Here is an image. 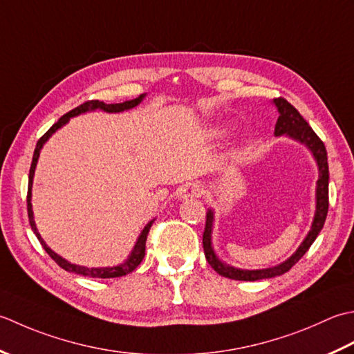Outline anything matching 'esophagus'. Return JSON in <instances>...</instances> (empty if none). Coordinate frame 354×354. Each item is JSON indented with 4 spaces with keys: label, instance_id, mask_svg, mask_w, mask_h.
I'll return each instance as SVG.
<instances>
[{
    "label": "esophagus",
    "instance_id": "34e87169",
    "mask_svg": "<svg viewBox=\"0 0 354 354\" xmlns=\"http://www.w3.org/2000/svg\"><path fill=\"white\" fill-rule=\"evenodd\" d=\"M198 196H201V186L196 182L183 185L182 189H180V192H178L180 198H192V197H198Z\"/></svg>",
    "mask_w": 354,
    "mask_h": 354
}]
</instances>
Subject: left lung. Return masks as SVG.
Instances as JSON below:
<instances>
[{
	"label": "left lung",
	"mask_w": 354,
	"mask_h": 354,
	"mask_svg": "<svg viewBox=\"0 0 354 354\" xmlns=\"http://www.w3.org/2000/svg\"><path fill=\"white\" fill-rule=\"evenodd\" d=\"M273 104L278 108V120L275 125V136H287L290 139L297 140L302 145H306L316 160L319 171V178L316 182V211H315V218L312 223V227H310L307 236L304 241L301 243V246L297 249V252L287 258L284 263L278 266H273V268L268 269H257V270H246V269H238L232 268L226 263H223L221 259L215 255V250L212 248V226H214V211L212 209H207L206 214V226L203 232V249H205V257L207 263L211 264V268L218 273L221 277H226L230 279L236 281H257V279H266V278H273L279 277L283 273L290 270L295 264H297L302 255L306 254L308 248L312 246L316 236L319 235L321 229L326 223L327 212H328V162H327V149L324 147V142L319 139L316 133L310 127L306 119L301 116L299 111L295 108L292 104H288L286 99L278 97L273 99Z\"/></svg>",
	"instance_id": "obj_1"
}]
</instances>
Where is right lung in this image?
Wrapping results in <instances>:
<instances>
[{
	"label": "right lung",
	"instance_id": "obj_1",
	"mask_svg": "<svg viewBox=\"0 0 354 354\" xmlns=\"http://www.w3.org/2000/svg\"><path fill=\"white\" fill-rule=\"evenodd\" d=\"M143 97H145V95H140L139 97H136L133 100H125V102L122 104H104L100 102V100H88V102H85L82 105L76 106L75 110L68 111L67 114H64V116L56 122V124L48 129V131L41 137V139L38 140V143H36V148H35V153H33V158H32V165H30V172H28V191H27V212H28V221H30V226H32V230L35 232V235L38 236L39 243L42 244V248L46 249L47 254L52 257L56 264L59 266V268H62L64 270L67 272H73V273H77V275H82V277H90V278H118V277H125L128 275L129 272H133L137 266H139L142 263L143 257H145V243H147V236H148V232L151 226H153L154 220H151L148 225L143 227V230L140 232L139 238H137V241L134 244V249L131 250V254L128 255V258L125 259L124 263L119 264V266H113V268H84V266H77V264H71L70 261H67L66 258L59 257L57 254H55V252L50 249L46 241L42 240L38 229H36V225H35V220H33V211H32V185H33V176H35V169H36V163H38V158H39V153L42 147H44V143L52 137L53 133H56L57 129H59L61 127H64L67 124V122L70 120V118H75V116H79V114L82 113H86V111H95V110H102V111H106V113H120V111H125V110H129V108H134L139 105Z\"/></svg>",
	"mask_w": 354,
	"mask_h": 354
}]
</instances>
